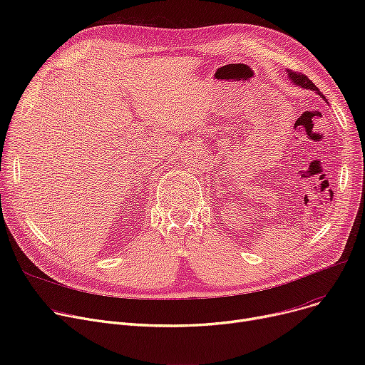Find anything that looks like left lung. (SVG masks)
Wrapping results in <instances>:
<instances>
[{
    "label": "left lung",
    "instance_id": "8db88e82",
    "mask_svg": "<svg viewBox=\"0 0 365 365\" xmlns=\"http://www.w3.org/2000/svg\"><path fill=\"white\" fill-rule=\"evenodd\" d=\"M287 73H289V76H290L292 81H293L294 84H297V86H300V87H303V88L314 90V91H317L318 94H321L319 90H318V87H317L306 75H303V73H300V72H293V71H289ZM321 96H322V94H321ZM322 98H324V96H322Z\"/></svg>",
    "mask_w": 365,
    "mask_h": 365
}]
</instances>
